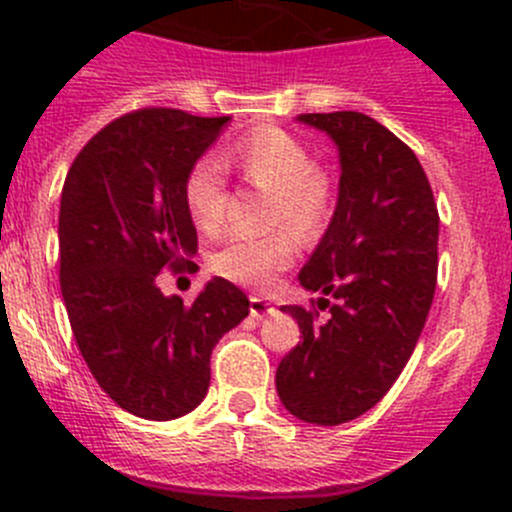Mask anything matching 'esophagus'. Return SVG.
<instances>
[{
  "mask_svg": "<svg viewBox=\"0 0 512 512\" xmlns=\"http://www.w3.org/2000/svg\"><path fill=\"white\" fill-rule=\"evenodd\" d=\"M273 311H276V308H273V303L268 301V298L251 296V316H254V318H266V316H271Z\"/></svg>",
  "mask_w": 512,
  "mask_h": 512,
  "instance_id": "esophagus-1",
  "label": "esophagus"
}]
</instances>
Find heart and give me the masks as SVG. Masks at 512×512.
<instances>
[{
    "label": "heart",
    "mask_w": 512,
    "mask_h": 512,
    "mask_svg": "<svg viewBox=\"0 0 512 512\" xmlns=\"http://www.w3.org/2000/svg\"><path fill=\"white\" fill-rule=\"evenodd\" d=\"M246 181L271 191L268 224L281 226L263 236H231L211 256V268L239 286L268 288L296 261L301 241H316L333 214V184L313 161L311 149L288 131L266 126L234 149ZM184 201L191 219L206 234H216L226 219V171L221 159L206 154L184 179ZM288 225V230L282 226Z\"/></svg>",
    "instance_id": "heart-1"
}]
</instances>
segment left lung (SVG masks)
<instances>
[{"instance_id": "8db88e82", "label": "left lung", "mask_w": 512, "mask_h": 512, "mask_svg": "<svg viewBox=\"0 0 512 512\" xmlns=\"http://www.w3.org/2000/svg\"><path fill=\"white\" fill-rule=\"evenodd\" d=\"M341 154L338 204L298 273L316 306H283L303 341L281 358L276 391L286 411L338 426L371 411L406 368L438 281V209L421 161L361 111L301 114ZM326 295L334 298L328 302Z\"/></svg>"}]
</instances>
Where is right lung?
I'll use <instances>...</instances> for the list:
<instances>
[{"label":"right lung","mask_w":512,"mask_h":512,"mask_svg":"<svg viewBox=\"0 0 512 512\" xmlns=\"http://www.w3.org/2000/svg\"><path fill=\"white\" fill-rule=\"evenodd\" d=\"M229 116L146 106L96 131L59 206V283L91 376L119 408L171 421L204 401L211 351L249 316V298L214 278L186 306L159 276L196 271L184 179Z\"/></svg>","instance_id":"add662e5"}]
</instances>
